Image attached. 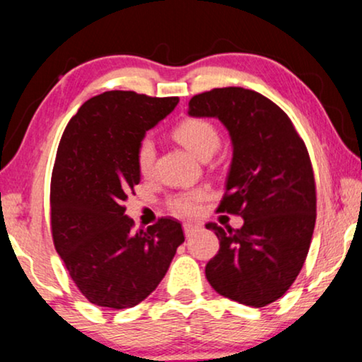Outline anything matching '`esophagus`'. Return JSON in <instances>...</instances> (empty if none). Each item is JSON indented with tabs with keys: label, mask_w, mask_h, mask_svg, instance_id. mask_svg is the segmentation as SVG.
I'll use <instances>...</instances> for the list:
<instances>
[{
	"label": "esophagus",
	"mask_w": 362,
	"mask_h": 362,
	"mask_svg": "<svg viewBox=\"0 0 362 362\" xmlns=\"http://www.w3.org/2000/svg\"><path fill=\"white\" fill-rule=\"evenodd\" d=\"M199 228H202V226L196 225V223H185V225H182V230H185L186 236H191L194 231H198Z\"/></svg>",
	"instance_id": "obj_1"
}]
</instances>
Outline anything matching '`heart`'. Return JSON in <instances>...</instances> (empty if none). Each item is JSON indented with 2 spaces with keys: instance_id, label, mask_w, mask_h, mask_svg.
<instances>
[{
  "instance_id": "obj_1",
  "label": "heart",
  "mask_w": 362,
  "mask_h": 362,
  "mask_svg": "<svg viewBox=\"0 0 362 362\" xmlns=\"http://www.w3.org/2000/svg\"><path fill=\"white\" fill-rule=\"evenodd\" d=\"M174 137L181 142L191 154L198 159L213 156L220 146V134L218 129L206 119H186L177 124L174 129ZM137 168L142 174H149L154 163V142L149 137H144L137 147ZM204 198V191L194 189L188 193H181L171 199V208L181 215H194L198 211L199 203Z\"/></svg>"
}]
</instances>
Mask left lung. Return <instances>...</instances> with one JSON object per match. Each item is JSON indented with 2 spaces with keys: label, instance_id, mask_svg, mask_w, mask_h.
Returning <instances> with one entry per match:
<instances>
[{
  "label": "left lung",
  "instance_id": "8db88e82",
  "mask_svg": "<svg viewBox=\"0 0 362 362\" xmlns=\"http://www.w3.org/2000/svg\"><path fill=\"white\" fill-rule=\"evenodd\" d=\"M191 117L218 119L233 158L220 211L243 218L240 230L208 223L220 250L206 265L209 285L250 307L280 298L297 279L315 225L309 153L288 115L243 87L213 88L189 100Z\"/></svg>",
  "mask_w": 362,
  "mask_h": 362
}]
</instances>
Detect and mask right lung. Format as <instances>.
<instances>
[{"instance_id": "right-lung-1", "label": "right lung", "mask_w": 362, "mask_h": 362, "mask_svg": "<svg viewBox=\"0 0 362 362\" xmlns=\"http://www.w3.org/2000/svg\"><path fill=\"white\" fill-rule=\"evenodd\" d=\"M177 102L104 92L80 107L62 136L50 188L53 243L92 304H139L164 279L185 242L177 220L160 218L134 233L132 218L124 215V202L141 181L139 142Z\"/></svg>"}]
</instances>
